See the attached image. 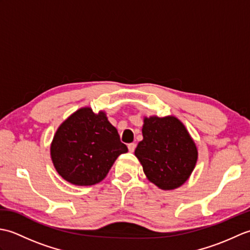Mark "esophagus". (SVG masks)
I'll use <instances>...</instances> for the list:
<instances>
[{"label":"esophagus","instance_id":"1","mask_svg":"<svg viewBox=\"0 0 250 250\" xmlns=\"http://www.w3.org/2000/svg\"><path fill=\"white\" fill-rule=\"evenodd\" d=\"M135 147H136V145L134 144V143H130V144L128 145V148H129V151H130V152H133V151L135 150Z\"/></svg>","mask_w":250,"mask_h":250}]
</instances>
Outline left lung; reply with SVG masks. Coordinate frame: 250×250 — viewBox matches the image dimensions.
<instances>
[{"instance_id": "obj_1", "label": "left lung", "mask_w": 250, "mask_h": 250, "mask_svg": "<svg viewBox=\"0 0 250 250\" xmlns=\"http://www.w3.org/2000/svg\"><path fill=\"white\" fill-rule=\"evenodd\" d=\"M143 139L135 156L151 183L164 190L175 189L188 179L198 150L184 125L175 117L144 119Z\"/></svg>"}]
</instances>
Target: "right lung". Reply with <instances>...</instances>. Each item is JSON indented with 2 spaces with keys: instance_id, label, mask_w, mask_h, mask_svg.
<instances>
[{
  "instance_id": "obj_1",
  "label": "right lung",
  "mask_w": 250,
  "mask_h": 250,
  "mask_svg": "<svg viewBox=\"0 0 250 250\" xmlns=\"http://www.w3.org/2000/svg\"><path fill=\"white\" fill-rule=\"evenodd\" d=\"M128 151L106 115L91 108L78 109L57 130L50 152L54 166L68 183H100L121 153Z\"/></svg>"
}]
</instances>
